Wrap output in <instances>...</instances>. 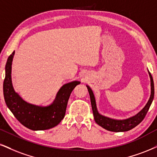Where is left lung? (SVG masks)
<instances>
[{"label": "left lung", "instance_id": "obj_1", "mask_svg": "<svg viewBox=\"0 0 157 157\" xmlns=\"http://www.w3.org/2000/svg\"><path fill=\"white\" fill-rule=\"evenodd\" d=\"M148 73H149V76L151 78V90L149 100H148L146 106L138 113H137L134 117L128 118L127 119L117 120L111 119V118L104 117V116L98 113V110H97L95 99H94L93 92H92L90 86H87L89 93H90L91 104H92V111H93V115L95 122L101 126L102 128L107 129L108 131H111V132H125V131L130 130V129H132L135 127H136L137 125L139 124L144 120L145 117H146L147 112H148L151 105V102L153 100H154V80H153L152 75L149 71H148Z\"/></svg>", "mask_w": 157, "mask_h": 157}]
</instances>
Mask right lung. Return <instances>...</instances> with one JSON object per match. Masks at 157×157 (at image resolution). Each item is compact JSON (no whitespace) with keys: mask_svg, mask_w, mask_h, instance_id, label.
<instances>
[{"mask_svg":"<svg viewBox=\"0 0 157 157\" xmlns=\"http://www.w3.org/2000/svg\"><path fill=\"white\" fill-rule=\"evenodd\" d=\"M13 55L14 52L7 59L3 82V95L7 107L19 122L32 130H45L55 127L63 119L70 95L81 82L74 81L64 84L51 105L40 106L28 103L13 88L11 74Z\"/></svg>","mask_w":157,"mask_h":157,"instance_id":"add662e5","label":"right lung"}]
</instances>
